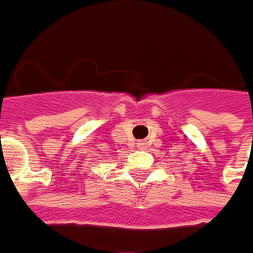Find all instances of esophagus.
Returning <instances> with one entry per match:
<instances>
[{
    "instance_id": "esophagus-1",
    "label": "esophagus",
    "mask_w": 253,
    "mask_h": 253,
    "mask_svg": "<svg viewBox=\"0 0 253 253\" xmlns=\"http://www.w3.org/2000/svg\"><path fill=\"white\" fill-rule=\"evenodd\" d=\"M136 144H138V147H144L146 143H144V141H139V143H136Z\"/></svg>"
}]
</instances>
